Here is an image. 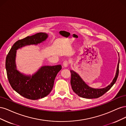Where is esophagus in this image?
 Listing matches in <instances>:
<instances>
[{"label":"esophagus","instance_id":"obj_1","mask_svg":"<svg viewBox=\"0 0 126 126\" xmlns=\"http://www.w3.org/2000/svg\"><path fill=\"white\" fill-rule=\"evenodd\" d=\"M69 64V60H64V62H63V65L64 67H67Z\"/></svg>","mask_w":126,"mask_h":126}]
</instances>
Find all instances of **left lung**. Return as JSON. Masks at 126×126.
<instances>
[{"instance_id": "left-lung-1", "label": "left lung", "mask_w": 126, "mask_h": 126, "mask_svg": "<svg viewBox=\"0 0 126 126\" xmlns=\"http://www.w3.org/2000/svg\"><path fill=\"white\" fill-rule=\"evenodd\" d=\"M119 61L120 60H119L115 77L114 78L110 85L104 88L94 89L93 88L89 87L86 84L85 82L82 80L81 78L79 77V76L76 72L73 70H70V83L72 90L78 96L82 98L93 99L101 97L103 94H104L106 93L114 85V83L116 82L118 77V75H119Z\"/></svg>"}]
</instances>
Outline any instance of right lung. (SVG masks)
<instances>
[{
  "mask_svg": "<svg viewBox=\"0 0 126 126\" xmlns=\"http://www.w3.org/2000/svg\"><path fill=\"white\" fill-rule=\"evenodd\" d=\"M47 37L46 33L39 32L19 40L13 45L6 57V69L10 85L17 93L29 99H39L50 94L62 66H43L32 76L23 75L16 69V50L26 45H37Z\"/></svg>",
  "mask_w": 126,
  "mask_h": 126,
  "instance_id": "add662e5",
  "label": "right lung"
}]
</instances>
